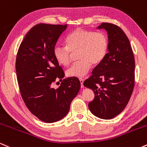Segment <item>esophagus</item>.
I'll return each mask as SVG.
<instances>
[{
	"instance_id": "1",
	"label": "esophagus",
	"mask_w": 147,
	"mask_h": 147,
	"mask_svg": "<svg viewBox=\"0 0 147 147\" xmlns=\"http://www.w3.org/2000/svg\"><path fill=\"white\" fill-rule=\"evenodd\" d=\"M79 82H80L81 83V87L82 88H84V79H79Z\"/></svg>"
}]
</instances>
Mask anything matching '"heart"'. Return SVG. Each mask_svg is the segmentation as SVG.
Listing matches in <instances>:
<instances>
[{
  "mask_svg": "<svg viewBox=\"0 0 147 147\" xmlns=\"http://www.w3.org/2000/svg\"><path fill=\"white\" fill-rule=\"evenodd\" d=\"M66 46L56 45L53 57L60 65L66 66L70 61L71 52L77 53V59L66 71L69 77L82 78L89 72L91 65H98L104 59L109 49L108 37L103 32L77 28L65 38Z\"/></svg>",
  "mask_w": 147,
  "mask_h": 147,
  "instance_id": "obj_1",
  "label": "heart"
}]
</instances>
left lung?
Here are the masks:
<instances>
[{"label":"left lung","mask_w":147,"mask_h":147,"mask_svg":"<svg viewBox=\"0 0 147 147\" xmlns=\"http://www.w3.org/2000/svg\"><path fill=\"white\" fill-rule=\"evenodd\" d=\"M97 28L107 32L108 53L84 86L95 94L88 104L90 112L101 119H110L122 113L132 95L135 59L129 38L120 28L102 23Z\"/></svg>","instance_id":"1"}]
</instances>
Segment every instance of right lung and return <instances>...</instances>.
<instances>
[{
  "mask_svg": "<svg viewBox=\"0 0 147 147\" xmlns=\"http://www.w3.org/2000/svg\"><path fill=\"white\" fill-rule=\"evenodd\" d=\"M68 25L40 23L27 33L18 49L16 71L25 105L40 120L53 123L68 114L81 87L75 77L66 79L53 57V48ZM57 79L62 82L52 87Z\"/></svg>",
  "mask_w": 147,
  "mask_h": 147,
  "instance_id": "add662e5",
  "label": "right lung"
}]
</instances>
